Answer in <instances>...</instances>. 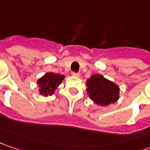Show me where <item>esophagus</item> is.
I'll use <instances>...</instances> for the list:
<instances>
[{
	"label": "esophagus",
	"mask_w": 150,
	"mask_h": 150,
	"mask_svg": "<svg viewBox=\"0 0 150 150\" xmlns=\"http://www.w3.org/2000/svg\"><path fill=\"white\" fill-rule=\"evenodd\" d=\"M72 75L75 76V77H79V73H75V72H72Z\"/></svg>",
	"instance_id": "esophagus-1"
}]
</instances>
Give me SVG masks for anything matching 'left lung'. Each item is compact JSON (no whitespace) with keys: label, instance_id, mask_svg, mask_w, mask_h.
Listing matches in <instances>:
<instances>
[{"label":"left lung","instance_id":"1","mask_svg":"<svg viewBox=\"0 0 150 150\" xmlns=\"http://www.w3.org/2000/svg\"><path fill=\"white\" fill-rule=\"evenodd\" d=\"M88 97L98 105L115 103L119 97V87L99 74L93 75L87 80Z\"/></svg>","mask_w":150,"mask_h":150}]
</instances>
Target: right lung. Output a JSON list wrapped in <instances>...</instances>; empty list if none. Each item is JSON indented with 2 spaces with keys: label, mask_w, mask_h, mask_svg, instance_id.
Segmentation results:
<instances>
[{
  "label": "right lung",
  "mask_w": 150,
  "mask_h": 150,
  "mask_svg": "<svg viewBox=\"0 0 150 150\" xmlns=\"http://www.w3.org/2000/svg\"><path fill=\"white\" fill-rule=\"evenodd\" d=\"M65 76L59 74H54L53 72L46 73L45 75L40 79H39L38 83L40 94L45 97L51 96L54 93V91L57 89V86L64 79Z\"/></svg>",
  "instance_id": "add662e5"
}]
</instances>
